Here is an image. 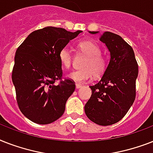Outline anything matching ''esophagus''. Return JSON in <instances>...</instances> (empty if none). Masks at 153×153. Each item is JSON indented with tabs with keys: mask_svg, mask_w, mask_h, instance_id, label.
Listing matches in <instances>:
<instances>
[{
	"mask_svg": "<svg viewBox=\"0 0 153 153\" xmlns=\"http://www.w3.org/2000/svg\"><path fill=\"white\" fill-rule=\"evenodd\" d=\"M81 87H82V85H81V84H76V89L80 88Z\"/></svg>",
	"mask_w": 153,
	"mask_h": 153,
	"instance_id": "obj_1",
	"label": "esophagus"
}]
</instances>
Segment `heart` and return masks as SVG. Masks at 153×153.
<instances>
[{
    "instance_id": "b5f03b06",
    "label": "heart",
    "mask_w": 153,
    "mask_h": 153,
    "mask_svg": "<svg viewBox=\"0 0 153 153\" xmlns=\"http://www.w3.org/2000/svg\"><path fill=\"white\" fill-rule=\"evenodd\" d=\"M78 48L86 56L80 65L82 69L73 71L67 75V77L75 83L82 84L91 79L92 75L94 76L102 75L107 66V62L100 55V46L91 41H83L78 44ZM59 60L62 66L65 69L70 68L73 57L69 49L63 48L60 51Z\"/></svg>"
}]
</instances>
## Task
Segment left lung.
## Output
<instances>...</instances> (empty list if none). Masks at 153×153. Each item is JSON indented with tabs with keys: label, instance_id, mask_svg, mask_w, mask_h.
Masks as SVG:
<instances>
[{
	"label": "left lung",
	"instance_id": "8db88e82",
	"mask_svg": "<svg viewBox=\"0 0 153 153\" xmlns=\"http://www.w3.org/2000/svg\"><path fill=\"white\" fill-rule=\"evenodd\" d=\"M100 40L109 51L110 61L101 80L90 86L92 93L84 111L91 122L110 126L119 122L134 103L138 65L133 48L121 36L105 31Z\"/></svg>",
	"mask_w": 153,
	"mask_h": 153
}]
</instances>
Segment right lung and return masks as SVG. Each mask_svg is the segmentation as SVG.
<instances>
[{
  "label": "right lung",
  "instance_id": "1",
  "mask_svg": "<svg viewBox=\"0 0 153 153\" xmlns=\"http://www.w3.org/2000/svg\"><path fill=\"white\" fill-rule=\"evenodd\" d=\"M82 30L46 27L30 33L15 55L12 80L23 114L37 124H50L64 114L65 103L75 90L69 79L62 80L59 53Z\"/></svg>",
  "mask_w": 153,
  "mask_h": 153
}]
</instances>
